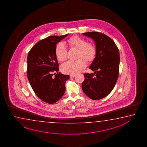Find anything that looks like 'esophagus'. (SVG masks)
Listing matches in <instances>:
<instances>
[{"label": "esophagus", "mask_w": 147, "mask_h": 147, "mask_svg": "<svg viewBox=\"0 0 147 147\" xmlns=\"http://www.w3.org/2000/svg\"><path fill=\"white\" fill-rule=\"evenodd\" d=\"M75 76H76V75H70V78H74Z\"/></svg>", "instance_id": "esophagus-1"}]
</instances>
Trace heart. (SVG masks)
<instances>
[{
  "label": "heart",
  "mask_w": 147,
  "mask_h": 147,
  "mask_svg": "<svg viewBox=\"0 0 147 147\" xmlns=\"http://www.w3.org/2000/svg\"><path fill=\"white\" fill-rule=\"evenodd\" d=\"M67 42L70 48L77 50V58L80 59L62 64L61 70L65 74L76 75L86 67V62L83 59L88 63L94 61L97 54V49L93 43L86 42V39L79 36L71 37L67 40ZM67 53V49L64 43H57L55 48L57 59L59 61H64L66 59Z\"/></svg>",
  "instance_id": "b5f03b06"
}]
</instances>
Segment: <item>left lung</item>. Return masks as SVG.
I'll return each instance as SVG.
<instances>
[{"instance_id":"8db88e82","label":"left lung","mask_w":147,"mask_h":147,"mask_svg":"<svg viewBox=\"0 0 147 147\" xmlns=\"http://www.w3.org/2000/svg\"><path fill=\"white\" fill-rule=\"evenodd\" d=\"M93 39L97 54L89 67L94 73L84 74L83 92L90 98L98 100L109 94L117 81L119 72L120 53L115 42L107 35L97 32H84Z\"/></svg>"}]
</instances>
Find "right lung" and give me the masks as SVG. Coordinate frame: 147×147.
<instances>
[{
	"label": "right lung",
	"mask_w": 147,
	"mask_h": 147,
	"mask_svg": "<svg viewBox=\"0 0 147 147\" xmlns=\"http://www.w3.org/2000/svg\"><path fill=\"white\" fill-rule=\"evenodd\" d=\"M68 35L49 36L41 40L28 54L27 75L30 84L36 95L50 104L63 97L66 90V81L69 79V75L60 72L53 74L59 70L55 55L56 44Z\"/></svg>",
	"instance_id": "1"
}]
</instances>
